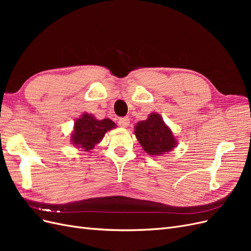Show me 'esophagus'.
<instances>
[{
    "mask_svg": "<svg viewBox=\"0 0 251 251\" xmlns=\"http://www.w3.org/2000/svg\"><path fill=\"white\" fill-rule=\"evenodd\" d=\"M118 125L121 127H126L130 125V119H128V117H121L118 119Z\"/></svg>",
    "mask_w": 251,
    "mask_h": 251,
    "instance_id": "1",
    "label": "esophagus"
}]
</instances>
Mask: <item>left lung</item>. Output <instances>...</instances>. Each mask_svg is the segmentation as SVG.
<instances>
[{
	"label": "left lung",
	"mask_w": 251,
	"mask_h": 251,
	"mask_svg": "<svg viewBox=\"0 0 251 251\" xmlns=\"http://www.w3.org/2000/svg\"><path fill=\"white\" fill-rule=\"evenodd\" d=\"M134 134L142 149L151 156H162L178 144L171 128L157 113H151L148 119L139 121L135 126Z\"/></svg>",
	"instance_id": "left-lung-1"
}]
</instances>
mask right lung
<instances>
[{"instance_id": "obj_1", "label": "right lung", "mask_w": 251, "mask_h": 251, "mask_svg": "<svg viewBox=\"0 0 251 251\" xmlns=\"http://www.w3.org/2000/svg\"><path fill=\"white\" fill-rule=\"evenodd\" d=\"M115 127V123L109 118L98 120L92 114L83 113L75 120L71 142L75 148H80L89 151L100 142L105 133Z\"/></svg>"}]
</instances>
